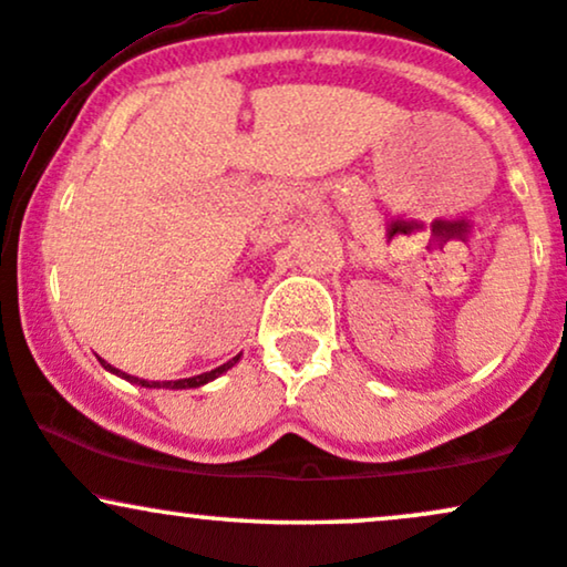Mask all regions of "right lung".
<instances>
[{"label": "right lung", "mask_w": 567, "mask_h": 567, "mask_svg": "<svg viewBox=\"0 0 567 567\" xmlns=\"http://www.w3.org/2000/svg\"><path fill=\"white\" fill-rule=\"evenodd\" d=\"M97 360H101V357H97ZM237 362H239V354L234 357V360L224 362V365H220V368L210 370V373L192 375V379H178V381H146V379H138V375H127V373H122V370H116L114 365H109L106 360H101V365L106 368L109 373L120 375V379H125V381H130V383H138V386H146V389H199V386H205V383L216 381L218 375H224L226 370H231L234 365H237Z\"/></svg>", "instance_id": "add662e5"}]
</instances>
